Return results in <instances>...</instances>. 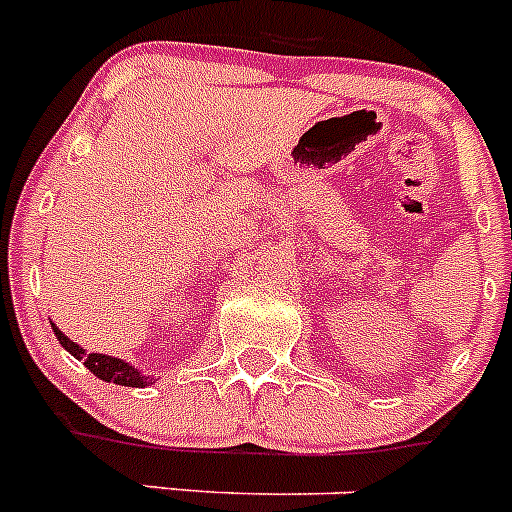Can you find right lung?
I'll return each instance as SVG.
<instances>
[{"label": "right lung", "instance_id": "1", "mask_svg": "<svg viewBox=\"0 0 512 512\" xmlns=\"http://www.w3.org/2000/svg\"><path fill=\"white\" fill-rule=\"evenodd\" d=\"M51 328L53 333H56L58 343H61L74 359L84 361V366H87L94 377L104 379V382L122 384V387H148V384H153V377H143V374H140L133 364H128V361L115 359V356L107 354H87L79 343L71 341L69 336H63L61 330L56 328V323H51Z\"/></svg>", "mask_w": 512, "mask_h": 512}]
</instances>
